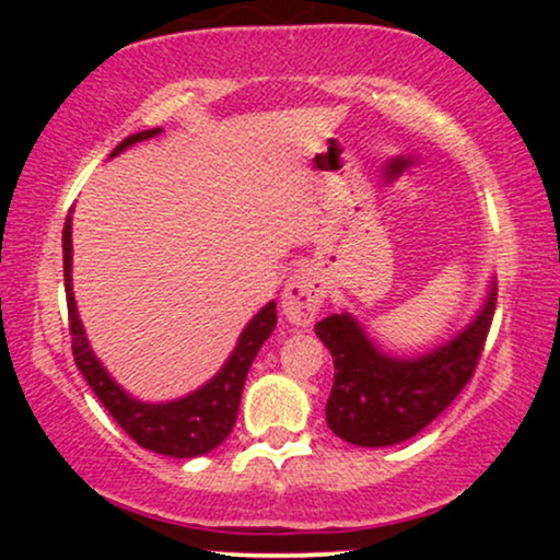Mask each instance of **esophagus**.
Wrapping results in <instances>:
<instances>
[{"instance_id": "1", "label": "esophagus", "mask_w": 560, "mask_h": 560, "mask_svg": "<svg viewBox=\"0 0 560 560\" xmlns=\"http://www.w3.org/2000/svg\"><path fill=\"white\" fill-rule=\"evenodd\" d=\"M324 279L311 268H300L289 276L284 294H281V313L289 324L294 326H311L313 318L318 316L320 305L326 298Z\"/></svg>"}]
</instances>
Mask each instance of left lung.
I'll return each instance as SVG.
<instances>
[{"label":"left lung","mask_w":560,"mask_h":560,"mask_svg":"<svg viewBox=\"0 0 560 560\" xmlns=\"http://www.w3.org/2000/svg\"><path fill=\"white\" fill-rule=\"evenodd\" d=\"M498 281H490L477 316L447 342L421 355L384 352L352 313H331L316 334L334 358L326 423L358 447H389L429 427L471 378L490 331Z\"/></svg>","instance_id":"left-lung-1"}]
</instances>
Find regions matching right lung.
<instances>
[{"label":"right lung","mask_w":560,"mask_h":560,"mask_svg":"<svg viewBox=\"0 0 560 560\" xmlns=\"http://www.w3.org/2000/svg\"><path fill=\"white\" fill-rule=\"evenodd\" d=\"M158 133H163V128H147V131L131 133V137L115 147L110 158L120 155L128 147L139 144V141L158 137ZM70 229H73V215L68 213L66 229H62V268H66L68 320L70 337H73L75 365H79L86 384L100 397V402L110 410L118 427L144 450L168 455V458H197V455L215 450L231 434V429H234L249 365H253L262 342L276 329V302L271 300L268 305H262V311L255 313L253 320L244 326L240 339H236V347L231 350L229 361L202 387L168 402L139 400V397L128 395L107 374V369L100 363L92 345H89L86 331H83L79 307H75L73 298V276H70V271H73V240H70L73 231Z\"/></svg>","instance_id":"add662e5"}]
</instances>
